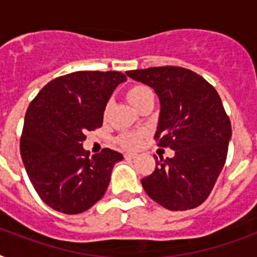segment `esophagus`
<instances>
[{"mask_svg": "<svg viewBox=\"0 0 257 257\" xmlns=\"http://www.w3.org/2000/svg\"><path fill=\"white\" fill-rule=\"evenodd\" d=\"M124 157L126 160H133V159L136 157V153H125Z\"/></svg>", "mask_w": 257, "mask_h": 257, "instance_id": "obj_1", "label": "esophagus"}]
</instances>
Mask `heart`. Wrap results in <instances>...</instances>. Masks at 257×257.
<instances>
[{
    "mask_svg": "<svg viewBox=\"0 0 257 257\" xmlns=\"http://www.w3.org/2000/svg\"><path fill=\"white\" fill-rule=\"evenodd\" d=\"M125 97H126V100H128L129 104L137 109L144 101H147L148 98H153V92L149 86L143 85V84H136V85H132L128 90H126ZM105 113H106V110H105ZM140 133L135 132L122 133V135H120V136L117 137V143H118L121 147H124V148L126 149L137 148L139 144H140Z\"/></svg>",
    "mask_w": 257,
    "mask_h": 257,
    "instance_id": "obj_1",
    "label": "heart"
}]
</instances>
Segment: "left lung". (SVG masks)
Masks as SVG:
<instances>
[{
  "label": "left lung",
  "mask_w": 257,
  "mask_h": 257,
  "mask_svg": "<svg viewBox=\"0 0 257 257\" xmlns=\"http://www.w3.org/2000/svg\"><path fill=\"white\" fill-rule=\"evenodd\" d=\"M129 76L156 92L160 116L155 139L175 156L156 157V169L141 180L147 195L171 211L204 203L227 160L231 121L216 89L185 68L129 70Z\"/></svg>",
  "instance_id": "left-lung-1"
}]
</instances>
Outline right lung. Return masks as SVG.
<instances>
[{"mask_svg": "<svg viewBox=\"0 0 257 257\" xmlns=\"http://www.w3.org/2000/svg\"><path fill=\"white\" fill-rule=\"evenodd\" d=\"M120 72H74L48 82L26 110L20 149L30 183L54 211L76 215L104 196L122 155L105 148L89 156L85 133L102 125Z\"/></svg>", "mask_w": 257, "mask_h": 257, "instance_id": "1", "label": "right lung"}]
</instances>
